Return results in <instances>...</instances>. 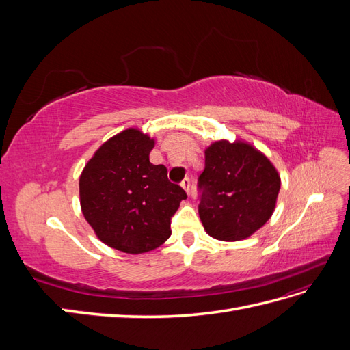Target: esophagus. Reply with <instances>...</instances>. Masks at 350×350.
Segmentation results:
<instances>
[{
    "label": "esophagus",
    "mask_w": 350,
    "mask_h": 350,
    "mask_svg": "<svg viewBox=\"0 0 350 350\" xmlns=\"http://www.w3.org/2000/svg\"><path fill=\"white\" fill-rule=\"evenodd\" d=\"M181 187L185 189V193L189 196L191 194V181H189L188 178H185V179H183V183H181Z\"/></svg>",
    "instance_id": "obj_1"
}]
</instances>
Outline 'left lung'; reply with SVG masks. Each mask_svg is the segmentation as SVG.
<instances>
[{
    "label": "left lung",
    "instance_id": "obj_1",
    "mask_svg": "<svg viewBox=\"0 0 350 350\" xmlns=\"http://www.w3.org/2000/svg\"><path fill=\"white\" fill-rule=\"evenodd\" d=\"M198 178V213L207 234L219 241L250 238L276 208L280 175L270 159L252 144L213 142L204 150Z\"/></svg>",
    "mask_w": 350,
    "mask_h": 350
}]
</instances>
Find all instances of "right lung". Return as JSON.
Returning <instances> with one entry per match:
<instances>
[{
  "instance_id": "right-lung-1",
  "label": "right lung",
  "mask_w": 350,
  "mask_h": 350,
  "mask_svg": "<svg viewBox=\"0 0 350 350\" xmlns=\"http://www.w3.org/2000/svg\"><path fill=\"white\" fill-rule=\"evenodd\" d=\"M154 139L126 129L94 152L80 175V206L96 237L126 254L149 252L171 237V219L187 198L149 154Z\"/></svg>"
}]
</instances>
